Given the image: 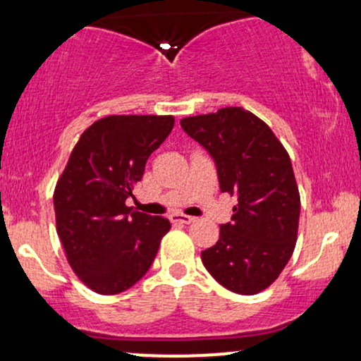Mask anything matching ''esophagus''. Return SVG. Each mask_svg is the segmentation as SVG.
Segmentation results:
<instances>
[{
    "instance_id": "34e87169",
    "label": "esophagus",
    "mask_w": 361,
    "mask_h": 361,
    "mask_svg": "<svg viewBox=\"0 0 361 361\" xmlns=\"http://www.w3.org/2000/svg\"><path fill=\"white\" fill-rule=\"evenodd\" d=\"M169 221L173 224H192L195 222V217H192V215H185V214H173L169 215Z\"/></svg>"
}]
</instances>
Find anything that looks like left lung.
Segmentation results:
<instances>
[{"label": "left lung", "mask_w": 361, "mask_h": 361, "mask_svg": "<svg viewBox=\"0 0 361 361\" xmlns=\"http://www.w3.org/2000/svg\"><path fill=\"white\" fill-rule=\"evenodd\" d=\"M217 166L222 192L238 198L202 263L222 287L255 295L279 279L295 250L300 195L288 152L263 120L241 106L181 118Z\"/></svg>", "instance_id": "8db88e82"}]
</instances>
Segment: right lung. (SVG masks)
I'll list each match as a JSON object with an SVG mask.
<instances>
[{
	"label": "right lung",
	"mask_w": 361,
	"mask_h": 361,
	"mask_svg": "<svg viewBox=\"0 0 361 361\" xmlns=\"http://www.w3.org/2000/svg\"><path fill=\"white\" fill-rule=\"evenodd\" d=\"M175 126L171 115H110L86 128L54 190L57 234L86 287L102 295L130 288L146 275L163 235L164 217L127 207L147 157Z\"/></svg>",
	"instance_id": "add662e5"
}]
</instances>
